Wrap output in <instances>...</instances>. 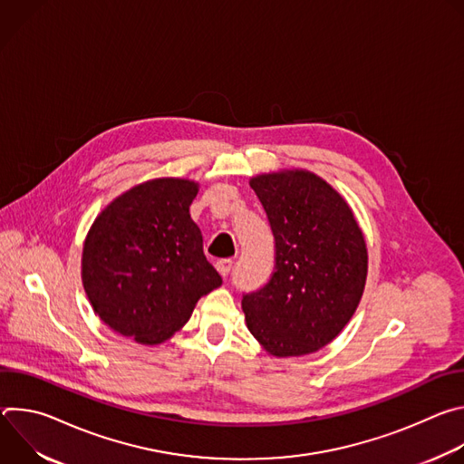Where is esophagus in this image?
<instances>
[{"instance_id": "1", "label": "esophagus", "mask_w": 464, "mask_h": 464, "mask_svg": "<svg viewBox=\"0 0 464 464\" xmlns=\"http://www.w3.org/2000/svg\"><path fill=\"white\" fill-rule=\"evenodd\" d=\"M217 270H218V274L222 276V277H227L229 276V272H231V268H233V260L231 258H220V260H217Z\"/></svg>"}]
</instances>
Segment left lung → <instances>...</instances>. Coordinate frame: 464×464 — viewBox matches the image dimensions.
<instances>
[{
    "instance_id": "8db88e82",
    "label": "left lung",
    "mask_w": 464,
    "mask_h": 464,
    "mask_svg": "<svg viewBox=\"0 0 464 464\" xmlns=\"http://www.w3.org/2000/svg\"><path fill=\"white\" fill-rule=\"evenodd\" d=\"M276 238V268L244 294L249 333L270 354L303 356L349 323L367 279L363 233L343 198L308 170L251 178Z\"/></svg>"
}]
</instances>
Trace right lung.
I'll use <instances>...</instances> for the list:
<instances>
[{"mask_svg": "<svg viewBox=\"0 0 464 464\" xmlns=\"http://www.w3.org/2000/svg\"><path fill=\"white\" fill-rule=\"evenodd\" d=\"M198 183L158 178L131 187L95 218L82 285L95 314L143 345L169 340L194 304L222 285L188 213Z\"/></svg>", "mask_w": 464, "mask_h": 464, "instance_id": "1", "label": "right lung"}]
</instances>
